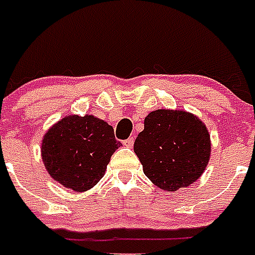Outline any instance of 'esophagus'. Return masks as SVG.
<instances>
[{"label":"esophagus","mask_w":255,"mask_h":255,"mask_svg":"<svg viewBox=\"0 0 255 255\" xmlns=\"http://www.w3.org/2000/svg\"><path fill=\"white\" fill-rule=\"evenodd\" d=\"M133 143H135V139H133V137H128L127 140L123 141V144L126 145V147H128V148H131L132 145H133Z\"/></svg>","instance_id":"obj_1"}]
</instances>
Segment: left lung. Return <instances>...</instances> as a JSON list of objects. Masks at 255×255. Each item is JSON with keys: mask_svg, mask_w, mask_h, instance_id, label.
Returning a JSON list of instances; mask_svg holds the SVG:
<instances>
[{"mask_svg": "<svg viewBox=\"0 0 255 255\" xmlns=\"http://www.w3.org/2000/svg\"><path fill=\"white\" fill-rule=\"evenodd\" d=\"M133 151L145 176L166 191L187 187L209 164V129L197 115L183 110H156L144 119Z\"/></svg>", "mask_w": 255, "mask_h": 255, "instance_id": "8db88e82", "label": "left lung"}]
</instances>
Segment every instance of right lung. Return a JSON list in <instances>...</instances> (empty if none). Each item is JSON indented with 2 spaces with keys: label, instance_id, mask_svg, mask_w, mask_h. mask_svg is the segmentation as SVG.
I'll list each match as a JSON object with an SVG mask.
<instances>
[{
  "label": "right lung",
  "instance_id": "add662e5",
  "mask_svg": "<svg viewBox=\"0 0 255 255\" xmlns=\"http://www.w3.org/2000/svg\"><path fill=\"white\" fill-rule=\"evenodd\" d=\"M120 145L107 122L93 115H69L45 132L41 158L50 178L69 190L84 192L99 183Z\"/></svg>",
  "mask_w": 255,
  "mask_h": 255
}]
</instances>
